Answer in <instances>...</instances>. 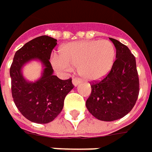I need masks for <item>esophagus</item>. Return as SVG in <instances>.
Masks as SVG:
<instances>
[{"instance_id":"obj_1","label":"esophagus","mask_w":152,"mask_h":152,"mask_svg":"<svg viewBox=\"0 0 152 152\" xmlns=\"http://www.w3.org/2000/svg\"><path fill=\"white\" fill-rule=\"evenodd\" d=\"M80 82H81V80H80L78 78H73V83H74V86H77V85H78V84L80 83Z\"/></svg>"}]
</instances>
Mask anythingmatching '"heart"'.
<instances>
[{
	"mask_svg": "<svg viewBox=\"0 0 152 152\" xmlns=\"http://www.w3.org/2000/svg\"><path fill=\"white\" fill-rule=\"evenodd\" d=\"M116 58V48L109 40H85L64 44L59 57L53 55L51 64L55 69L68 72L77 68L84 79L97 80L111 70Z\"/></svg>",
	"mask_w": 152,
	"mask_h": 152,
	"instance_id": "heart-1",
	"label": "heart"
}]
</instances>
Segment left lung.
Segmentation results:
<instances>
[{"instance_id": "obj_1", "label": "left lung", "mask_w": 152, "mask_h": 152, "mask_svg": "<svg viewBox=\"0 0 152 152\" xmlns=\"http://www.w3.org/2000/svg\"><path fill=\"white\" fill-rule=\"evenodd\" d=\"M110 39L116 48V60L104 78L91 83V94L86 100L89 113L104 121L126 115L135 104L140 91L135 56L121 42Z\"/></svg>"}]
</instances>
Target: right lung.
Returning a JSON list of instances; mask_svg holds the SVG:
<instances>
[{"label": "right lung", "instance_id": "1", "mask_svg": "<svg viewBox=\"0 0 152 152\" xmlns=\"http://www.w3.org/2000/svg\"><path fill=\"white\" fill-rule=\"evenodd\" d=\"M56 45L57 40L51 37H36L17 50L10 68L14 103L21 115L31 122L47 124L53 121L63 110L66 95L74 87L72 78L62 80L53 74L49 59ZM32 59L40 60L45 69L39 80L29 83L22 77L20 70Z\"/></svg>", "mask_w": 152, "mask_h": 152}]
</instances>
